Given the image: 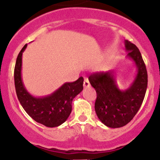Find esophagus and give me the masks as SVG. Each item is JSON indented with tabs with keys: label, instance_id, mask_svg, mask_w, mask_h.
Wrapping results in <instances>:
<instances>
[{
	"label": "esophagus",
	"instance_id": "1",
	"mask_svg": "<svg viewBox=\"0 0 160 160\" xmlns=\"http://www.w3.org/2000/svg\"><path fill=\"white\" fill-rule=\"evenodd\" d=\"M83 86L85 88H87V87H89L90 86V83H89V79L87 78H84V82H83Z\"/></svg>",
	"mask_w": 160,
	"mask_h": 160
}]
</instances>
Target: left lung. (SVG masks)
<instances>
[{"mask_svg":"<svg viewBox=\"0 0 160 160\" xmlns=\"http://www.w3.org/2000/svg\"><path fill=\"white\" fill-rule=\"evenodd\" d=\"M125 47L127 56L138 68L135 80L128 89H119L113 71L93 73L89 78L97 93L95 113L102 123L110 128L122 127L132 120L140 109L148 87L146 65L138 48L128 40H125Z\"/></svg>","mask_w":160,"mask_h":160,"instance_id":"1","label":"left lung"}]
</instances>
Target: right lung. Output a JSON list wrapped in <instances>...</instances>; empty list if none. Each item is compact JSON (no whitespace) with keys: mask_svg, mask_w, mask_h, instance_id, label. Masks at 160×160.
Wrapping results in <instances>:
<instances>
[{"mask_svg":"<svg viewBox=\"0 0 160 160\" xmlns=\"http://www.w3.org/2000/svg\"><path fill=\"white\" fill-rule=\"evenodd\" d=\"M27 47L25 44L16 58L14 81L16 95L26 113L36 122L47 127H56L65 122L72 110V101L83 89V78L65 82L47 96L36 98L28 92L22 80V57Z\"/></svg>","mask_w":160,"mask_h":160,"instance_id":"right-lung-1","label":"right lung"}]
</instances>
